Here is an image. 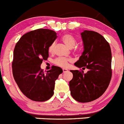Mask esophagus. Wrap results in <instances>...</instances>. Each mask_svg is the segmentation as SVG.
I'll list each match as a JSON object with an SVG mask.
<instances>
[{
	"label": "esophagus",
	"mask_w": 124,
	"mask_h": 124,
	"mask_svg": "<svg viewBox=\"0 0 124 124\" xmlns=\"http://www.w3.org/2000/svg\"><path fill=\"white\" fill-rule=\"evenodd\" d=\"M63 72L64 73L67 72H68V70L67 69H64V68H63Z\"/></svg>",
	"instance_id": "34e87169"
}]
</instances>
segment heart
Instances as JSON below:
<instances>
[{"mask_svg":"<svg viewBox=\"0 0 124 124\" xmlns=\"http://www.w3.org/2000/svg\"><path fill=\"white\" fill-rule=\"evenodd\" d=\"M61 40L69 48H74L77 45L76 39L72 35H70V34H65V35H64L61 38ZM55 45H56L55 42H53V43L50 44V46L49 47L48 51H49L50 54H54V53ZM80 50H81L80 48H74V51L75 53H78L79 52H80ZM70 61H71L70 59L66 58L59 57L54 60V63L56 65L61 67V68H66V67L68 66L69 63L70 62Z\"/></svg>","mask_w":124,"mask_h":124,"instance_id":"1","label":"heart"}]
</instances>
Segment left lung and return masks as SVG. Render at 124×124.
Returning a JSON list of instances; mask_svg holds the SVG:
<instances>
[{"label": "left lung", "instance_id": "left-lung-1", "mask_svg": "<svg viewBox=\"0 0 124 124\" xmlns=\"http://www.w3.org/2000/svg\"><path fill=\"white\" fill-rule=\"evenodd\" d=\"M84 51L75 65L88 71L70 70V94L79 102L86 103L98 99L105 92L112 76L111 52L108 41L101 34L85 30L81 33Z\"/></svg>", "mask_w": 124, "mask_h": 124}]
</instances>
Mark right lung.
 Listing matches in <instances>:
<instances>
[{
  "label": "right lung",
  "mask_w": 124,
  "mask_h": 124,
  "mask_svg": "<svg viewBox=\"0 0 124 124\" xmlns=\"http://www.w3.org/2000/svg\"><path fill=\"white\" fill-rule=\"evenodd\" d=\"M56 38L55 31L39 29L23 35L15 46L13 75L21 92L31 101L49 100L54 95L55 80L63 72L55 66L46 72L40 67L43 60H47L49 47Z\"/></svg>",
  "instance_id": "obj_1"
}]
</instances>
